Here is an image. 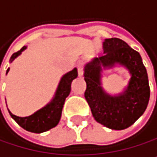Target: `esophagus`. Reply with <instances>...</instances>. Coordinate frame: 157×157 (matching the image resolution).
<instances>
[{
  "mask_svg": "<svg viewBox=\"0 0 157 157\" xmlns=\"http://www.w3.org/2000/svg\"><path fill=\"white\" fill-rule=\"evenodd\" d=\"M78 77L81 78L82 75H83V67L80 63L78 64Z\"/></svg>",
  "mask_w": 157,
  "mask_h": 157,
  "instance_id": "esophagus-1",
  "label": "esophagus"
}]
</instances>
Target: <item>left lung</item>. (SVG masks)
<instances>
[{
  "label": "left lung",
  "mask_w": 157,
  "mask_h": 157,
  "mask_svg": "<svg viewBox=\"0 0 157 157\" xmlns=\"http://www.w3.org/2000/svg\"><path fill=\"white\" fill-rule=\"evenodd\" d=\"M104 55L94 58L84 65L86 88L84 96L94 120L113 130H123L134 124L144 113L150 98L146 68L140 53L119 38L105 39ZM124 67L130 79L124 91L109 94L101 85L105 70Z\"/></svg>",
  "instance_id": "1"
}]
</instances>
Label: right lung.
Returning a JSON list of instances; mask_svg holds the SVG:
<instances>
[{
    "label": "right lung",
    "instance_id": "right-lung-1",
    "mask_svg": "<svg viewBox=\"0 0 157 157\" xmlns=\"http://www.w3.org/2000/svg\"><path fill=\"white\" fill-rule=\"evenodd\" d=\"M27 48V47H23L19 51L14 53L10 58V63H12L17 57ZM9 72V68L7 69L6 75ZM78 77V69L75 67L71 71L64 74L58 84L55 94L49 103H48L45 107L41 108L35 111L33 114L27 117H18L14 115L8 109V112L12 118L17 123L19 126L29 132L33 133H43L53 127H55L62 116V111L63 108V104L65 98L69 95L71 91V83L73 79Z\"/></svg>",
    "mask_w": 157,
    "mask_h": 157
}]
</instances>
